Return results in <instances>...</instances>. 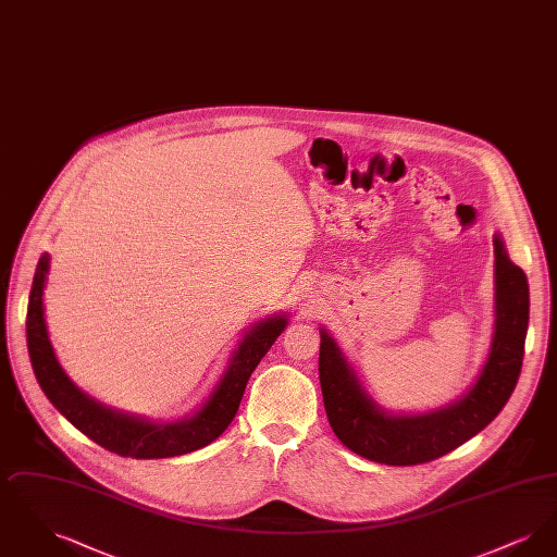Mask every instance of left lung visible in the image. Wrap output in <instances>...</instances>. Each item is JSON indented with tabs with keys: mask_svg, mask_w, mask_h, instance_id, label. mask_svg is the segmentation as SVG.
Wrapping results in <instances>:
<instances>
[{
	"mask_svg": "<svg viewBox=\"0 0 557 557\" xmlns=\"http://www.w3.org/2000/svg\"><path fill=\"white\" fill-rule=\"evenodd\" d=\"M495 334L476 384L445 409L395 418L375 407L341 348L321 330L319 382L330 425L341 443L377 463L418 466L447 455L491 424L511 397L529 330V282L495 238Z\"/></svg>",
	"mask_w": 557,
	"mask_h": 557,
	"instance_id": "obj_1",
	"label": "left lung"
}]
</instances>
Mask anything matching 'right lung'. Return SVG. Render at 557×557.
Wrapping results in <instances>:
<instances>
[{"instance_id": "1", "label": "right lung", "mask_w": 557, "mask_h": 557, "mask_svg": "<svg viewBox=\"0 0 557 557\" xmlns=\"http://www.w3.org/2000/svg\"><path fill=\"white\" fill-rule=\"evenodd\" d=\"M48 267L50 257L44 255L35 269L28 296L27 345L35 377L46 397L71 424L100 447L121 457L162 459L211 445L236 418L250 373L286 327V318H273L259 323L250 334H246L211 398L194 418L180 424H148L144 420L114 413L85 397L60 368L44 319V286Z\"/></svg>"}]
</instances>
